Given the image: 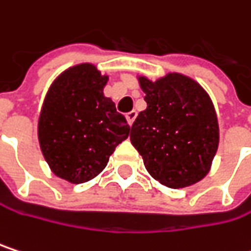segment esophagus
I'll use <instances>...</instances> for the list:
<instances>
[{"label": "esophagus", "instance_id": "1", "mask_svg": "<svg viewBox=\"0 0 251 251\" xmlns=\"http://www.w3.org/2000/svg\"><path fill=\"white\" fill-rule=\"evenodd\" d=\"M136 116H138V113H136L135 110L129 112V113L126 115V121H127V124L132 126V124H133V122H135V119H136Z\"/></svg>", "mask_w": 251, "mask_h": 251}]
</instances>
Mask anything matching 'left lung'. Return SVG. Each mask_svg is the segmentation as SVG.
Segmentation results:
<instances>
[{"instance_id":"1","label":"left lung","mask_w":251,"mask_h":251,"mask_svg":"<svg viewBox=\"0 0 251 251\" xmlns=\"http://www.w3.org/2000/svg\"><path fill=\"white\" fill-rule=\"evenodd\" d=\"M147 109L130 129V142L152 178L170 188L201 181L218 148V121L207 92L179 73L151 81L139 76Z\"/></svg>"}]
</instances>
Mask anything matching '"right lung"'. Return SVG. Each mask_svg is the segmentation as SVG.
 Masks as SVG:
<instances>
[{"label": "right lung", "instance_id": "add662e5", "mask_svg": "<svg viewBox=\"0 0 251 251\" xmlns=\"http://www.w3.org/2000/svg\"><path fill=\"white\" fill-rule=\"evenodd\" d=\"M107 76L81 63L63 72L50 86L38 119V142L58 178L90 181L104 170L115 148L129 136L125 116L104 98Z\"/></svg>", "mask_w": 251, "mask_h": 251}]
</instances>
